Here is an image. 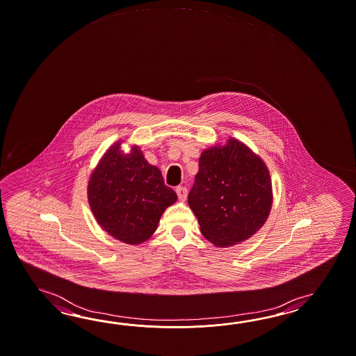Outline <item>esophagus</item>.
<instances>
[{
  "mask_svg": "<svg viewBox=\"0 0 356 356\" xmlns=\"http://www.w3.org/2000/svg\"><path fill=\"white\" fill-rule=\"evenodd\" d=\"M176 193H177L179 200H181V202H185L186 197H188V189L184 188V186H179V188H176Z\"/></svg>",
  "mask_w": 356,
  "mask_h": 356,
  "instance_id": "1",
  "label": "esophagus"
}]
</instances>
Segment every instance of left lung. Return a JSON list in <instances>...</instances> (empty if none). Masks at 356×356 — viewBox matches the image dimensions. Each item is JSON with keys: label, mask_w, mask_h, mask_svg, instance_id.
Returning <instances> with one entry per match:
<instances>
[{"label": "left lung", "mask_w": 356, "mask_h": 356, "mask_svg": "<svg viewBox=\"0 0 356 356\" xmlns=\"http://www.w3.org/2000/svg\"><path fill=\"white\" fill-rule=\"evenodd\" d=\"M188 203L209 242L218 248L239 244L256 234L269 217V168L251 147L229 138L202 152Z\"/></svg>", "instance_id": "left-lung-1"}]
</instances>
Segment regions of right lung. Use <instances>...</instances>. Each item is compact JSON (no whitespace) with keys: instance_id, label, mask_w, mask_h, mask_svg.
Wrapping results in <instances>:
<instances>
[{"instance_id":"obj_1","label":"right lung","mask_w":356,"mask_h":356,"mask_svg":"<svg viewBox=\"0 0 356 356\" xmlns=\"http://www.w3.org/2000/svg\"><path fill=\"white\" fill-rule=\"evenodd\" d=\"M118 140L90 175L87 200L96 222L114 239L136 245L154 234L165 209L177 195L165 186L161 170L150 165L138 145L129 153Z\"/></svg>"}]
</instances>
